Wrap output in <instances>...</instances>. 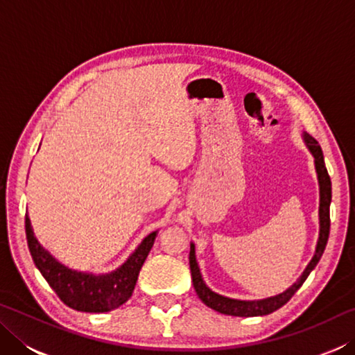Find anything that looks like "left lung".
I'll return each mask as SVG.
<instances>
[{
  "mask_svg": "<svg viewBox=\"0 0 355 355\" xmlns=\"http://www.w3.org/2000/svg\"><path fill=\"white\" fill-rule=\"evenodd\" d=\"M302 139L305 142V146H307V148L310 150V153L313 155L315 158L318 184H320V236H318L315 254L311 257L310 263L307 264V268L304 269V272L300 274V277L284 293H279L271 297L257 299V300L232 299V297H227V296H222V294L214 293L207 286V284L202 279L199 263L196 260V245L194 243H191L189 268H191V275H192V284H194L197 296L200 297V300L207 305V307L224 315L244 316V318L263 316V315L272 313V311L284 307L288 300L293 297V294L302 286L305 279L309 277L310 272L313 271L315 266L318 264V261L321 260L322 252L326 249V244L329 239V230H330L329 208H330V200H332V183H330V177L327 173L326 164H324V156H322V150L320 147V144H318V141L313 139L309 133H305V131L302 133Z\"/></svg>",
  "mask_w": 355,
  "mask_h": 355,
  "instance_id": "obj_1",
  "label": "left lung"
}]
</instances>
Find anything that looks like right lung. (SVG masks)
<instances>
[{
  "label": "right lung",
  "instance_id": "obj_1",
  "mask_svg": "<svg viewBox=\"0 0 355 355\" xmlns=\"http://www.w3.org/2000/svg\"><path fill=\"white\" fill-rule=\"evenodd\" d=\"M25 227L29 252L48 285L70 309L89 311V313H105L127 302L133 294L142 264L158 235V230H156L144 238L133 254L127 258V261L120 264L116 271L92 274L75 271L58 261L34 236L28 214Z\"/></svg>",
  "mask_w": 355,
  "mask_h": 355
}]
</instances>
